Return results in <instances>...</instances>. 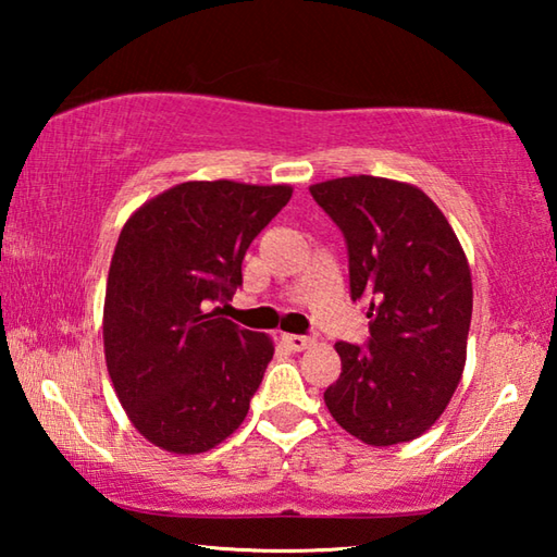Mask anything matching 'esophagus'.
I'll list each match as a JSON object with an SVG mask.
<instances>
[{"mask_svg": "<svg viewBox=\"0 0 557 557\" xmlns=\"http://www.w3.org/2000/svg\"><path fill=\"white\" fill-rule=\"evenodd\" d=\"M282 342H285L292 348V351H301V348L312 346L314 338L305 336V334H282Z\"/></svg>", "mask_w": 557, "mask_h": 557, "instance_id": "34e87169", "label": "esophagus"}]
</instances>
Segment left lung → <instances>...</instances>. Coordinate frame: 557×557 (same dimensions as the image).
<instances>
[{
    "label": "left lung",
    "instance_id": "8db88e82",
    "mask_svg": "<svg viewBox=\"0 0 557 557\" xmlns=\"http://www.w3.org/2000/svg\"><path fill=\"white\" fill-rule=\"evenodd\" d=\"M348 250L351 299H366L369 342H338L342 375L324 391L332 418L366 445L428 432L467 361L471 272L455 231L418 186L342 176L309 186Z\"/></svg>",
    "mask_w": 557,
    "mask_h": 557
}]
</instances>
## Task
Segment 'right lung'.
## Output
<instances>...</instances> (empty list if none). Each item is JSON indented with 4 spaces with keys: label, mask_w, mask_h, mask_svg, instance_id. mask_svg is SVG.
I'll use <instances>...</instances> for the list:
<instances>
[{
    "label": "right lung",
    "mask_w": 557,
    "mask_h": 557,
    "mask_svg": "<svg viewBox=\"0 0 557 557\" xmlns=\"http://www.w3.org/2000/svg\"><path fill=\"white\" fill-rule=\"evenodd\" d=\"M292 186L186 182L129 215L110 262L102 342L132 425L174 455L240 428L275 346L221 317L243 258Z\"/></svg>",
    "instance_id": "obj_1"
}]
</instances>
